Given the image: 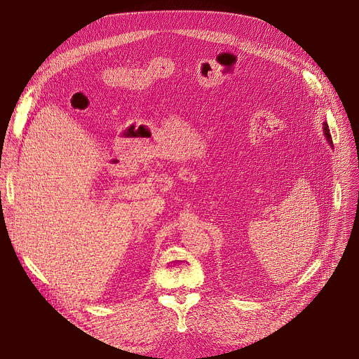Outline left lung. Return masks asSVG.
Returning a JSON list of instances; mask_svg holds the SVG:
<instances>
[{"instance_id": "obj_1", "label": "left lung", "mask_w": 359, "mask_h": 359, "mask_svg": "<svg viewBox=\"0 0 359 359\" xmlns=\"http://www.w3.org/2000/svg\"><path fill=\"white\" fill-rule=\"evenodd\" d=\"M325 135H326V138H327L329 144L333 147V142H332V137H330V134H329V126H327V123H326V122H325Z\"/></svg>"}]
</instances>
